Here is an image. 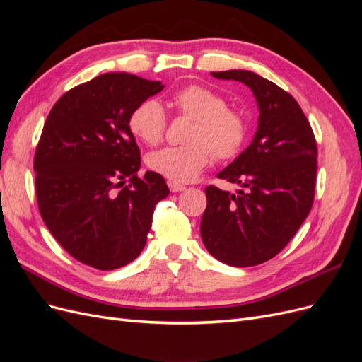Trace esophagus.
I'll return each instance as SVG.
<instances>
[{"mask_svg":"<svg viewBox=\"0 0 362 362\" xmlns=\"http://www.w3.org/2000/svg\"><path fill=\"white\" fill-rule=\"evenodd\" d=\"M168 185H169L170 192H173V193L182 192V190L185 189V185H182V184H180V182H175V181H172V180H169V181H168Z\"/></svg>","mask_w":362,"mask_h":362,"instance_id":"34e87169","label":"esophagus"}]
</instances>
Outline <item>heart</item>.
Returning a JSON list of instances; mask_svg holds the SVG:
<instances>
[{
	"label": "heart",
	"mask_w": 362,
	"mask_h": 362,
	"mask_svg": "<svg viewBox=\"0 0 362 362\" xmlns=\"http://www.w3.org/2000/svg\"><path fill=\"white\" fill-rule=\"evenodd\" d=\"M172 104L194 119L190 145L168 146L151 152L148 166L175 182H189L211 164L235 157L247 137V122L242 113L228 108L223 96L204 86H185L172 95ZM129 129L148 145H156L166 131L168 117L156 100L141 101L129 116Z\"/></svg>",
	"instance_id": "obj_1"
}]
</instances>
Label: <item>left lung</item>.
Listing matches in <instances>:
<instances>
[{
  "label": "left lung",
  "mask_w": 362,
  "mask_h": 362,
  "mask_svg": "<svg viewBox=\"0 0 362 362\" xmlns=\"http://www.w3.org/2000/svg\"><path fill=\"white\" fill-rule=\"evenodd\" d=\"M214 78L243 83L258 104L250 145L217 178L238 184L237 193L208 185L201 237L210 254L233 267L266 262L288 245L314 201L317 145L294 98L258 74L233 69Z\"/></svg>",
  "instance_id": "obj_1"
}]
</instances>
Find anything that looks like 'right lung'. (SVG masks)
<instances>
[{"instance_id": "right-lung-1", "label": "right lung", "mask_w": 362, "mask_h": 362, "mask_svg": "<svg viewBox=\"0 0 362 362\" xmlns=\"http://www.w3.org/2000/svg\"><path fill=\"white\" fill-rule=\"evenodd\" d=\"M163 87L127 72L103 74L64 93L43 125L35 156L39 211L86 266L115 270L136 259L157 202L169 194L160 173L137 177L140 149L128 124Z\"/></svg>"}]
</instances>
